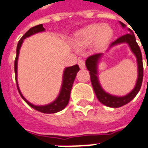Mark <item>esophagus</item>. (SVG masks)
Instances as JSON below:
<instances>
[{
	"label": "esophagus",
	"instance_id": "obj_1",
	"mask_svg": "<svg viewBox=\"0 0 148 148\" xmlns=\"http://www.w3.org/2000/svg\"><path fill=\"white\" fill-rule=\"evenodd\" d=\"M78 64H79L80 69H84L85 68V61H84V60H79Z\"/></svg>",
	"mask_w": 148,
	"mask_h": 148
}]
</instances>
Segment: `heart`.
<instances>
[{
  "instance_id": "1",
  "label": "heart",
  "mask_w": 148,
  "mask_h": 148,
  "mask_svg": "<svg viewBox=\"0 0 148 148\" xmlns=\"http://www.w3.org/2000/svg\"><path fill=\"white\" fill-rule=\"evenodd\" d=\"M113 36V30L106 24L94 23L82 28L76 34V42L81 47H86L96 42L99 47L105 46Z\"/></svg>"
}]
</instances>
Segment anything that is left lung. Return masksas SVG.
<instances>
[{
  "label": "left lung",
  "mask_w": 148,
  "mask_h": 148,
  "mask_svg": "<svg viewBox=\"0 0 148 148\" xmlns=\"http://www.w3.org/2000/svg\"><path fill=\"white\" fill-rule=\"evenodd\" d=\"M120 23L121 26L123 28H125V23H123L122 22H120ZM128 30L130 31V33H126L125 35L120 37L119 38L116 39L113 42H111V44L110 45L109 49L115 45H118V44L127 43L129 44L131 51H133V53L134 54L136 58H137L138 76L137 83H136L134 88L132 90L129 94L124 96V97H115V96H112V95L106 92L104 90L102 89V88L101 87L99 81H98V77H97V63H98V60L101 57L102 53L94 54V55L90 56L89 57H88V59L86 60V62H85L87 69L89 71L91 83H92L95 94L97 96V99L101 103H102L106 106H109V107L118 108V107L128 104L130 101H131L134 98L136 95L138 94V92H139L141 88L142 83H143V56H142V53H141V50L136 42V38H135L134 33L130 28Z\"/></svg>",
  "instance_id": "left-lung-1"
}]
</instances>
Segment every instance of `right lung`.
Wrapping results in <instances>:
<instances>
[{
    "mask_svg": "<svg viewBox=\"0 0 148 148\" xmlns=\"http://www.w3.org/2000/svg\"><path fill=\"white\" fill-rule=\"evenodd\" d=\"M44 30H45V28H43L42 24H38L37 26H34L33 28H30L29 30H28V32H26V33L18 41V45H17V49H16V57H15V60H14V73H15V79H16L17 88H18V91L20 96L24 100V101L27 102V104L29 105L32 108L38 110V111H40L42 113H45V114H53V113H56L58 111L62 110L69 103L71 88H72V86H73V84H74V79L76 77V74L79 70V67L78 64H75V65L70 66V67H67L66 69H64V74H63L62 86H61V89H60L58 97L52 103L46 105V106H35V105L31 104L29 101H28L21 93L20 90L18 88V82H17V63H18L19 49H20L21 45L23 43V39H25L28 37H30L31 35H33L35 33H39V32H43Z\"/></svg>",
    "mask_w": 148,
    "mask_h": 148,
    "instance_id": "add662e5",
    "label": "right lung"
}]
</instances>
